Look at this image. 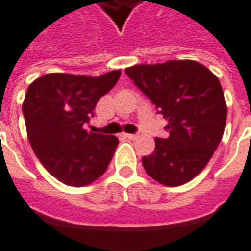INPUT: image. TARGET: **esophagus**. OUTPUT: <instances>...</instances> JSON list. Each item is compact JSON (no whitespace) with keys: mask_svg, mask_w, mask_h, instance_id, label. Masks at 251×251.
<instances>
[{"mask_svg":"<svg viewBox=\"0 0 251 251\" xmlns=\"http://www.w3.org/2000/svg\"><path fill=\"white\" fill-rule=\"evenodd\" d=\"M124 137L129 138V140H136L137 134H129V133H126V134H124Z\"/></svg>","mask_w":251,"mask_h":251,"instance_id":"1","label":"esophagus"}]
</instances>
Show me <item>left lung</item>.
Returning a JSON list of instances; mask_svg holds the SVG:
<instances>
[{"label": "left lung", "mask_w": 251, "mask_h": 251, "mask_svg": "<svg viewBox=\"0 0 251 251\" xmlns=\"http://www.w3.org/2000/svg\"><path fill=\"white\" fill-rule=\"evenodd\" d=\"M125 72L168 121L169 136L156 137L154 152L142 157L147 174L168 187L188 183L223 137L227 106L219 79L194 60L137 64Z\"/></svg>", "instance_id": "1"}]
</instances>
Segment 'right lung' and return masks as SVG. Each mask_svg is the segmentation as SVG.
<instances>
[{
    "label": "right lung",
    "mask_w": 251,
    "mask_h": 251,
    "mask_svg": "<svg viewBox=\"0 0 251 251\" xmlns=\"http://www.w3.org/2000/svg\"><path fill=\"white\" fill-rule=\"evenodd\" d=\"M120 76V70L97 77L53 72L28 87L23 113L30 147L43 167L63 184H91L109 167L118 138L91 133L83 125Z\"/></svg>",
    "instance_id": "obj_1"
}]
</instances>
